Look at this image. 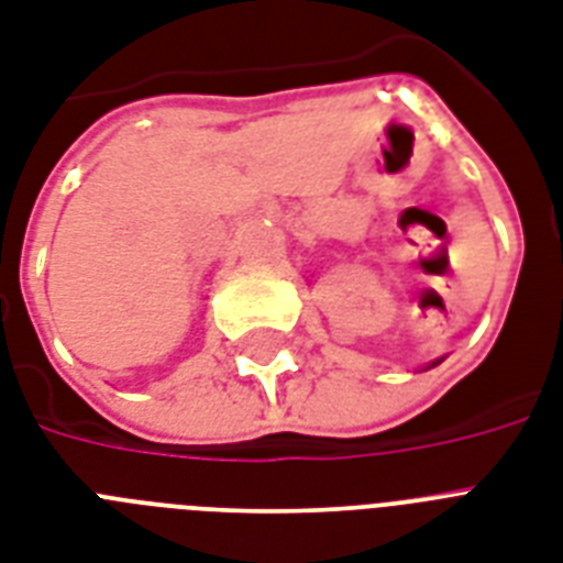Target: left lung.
<instances>
[{
    "label": "left lung",
    "mask_w": 563,
    "mask_h": 563,
    "mask_svg": "<svg viewBox=\"0 0 563 563\" xmlns=\"http://www.w3.org/2000/svg\"><path fill=\"white\" fill-rule=\"evenodd\" d=\"M438 362H441V360H435V362H429V368H435V365H438Z\"/></svg>",
    "instance_id": "left-lung-1"
}]
</instances>
